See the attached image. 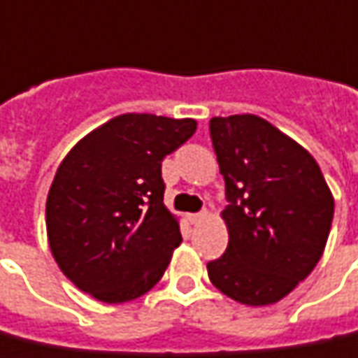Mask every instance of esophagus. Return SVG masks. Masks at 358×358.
<instances>
[{"label":"esophagus","instance_id":"1","mask_svg":"<svg viewBox=\"0 0 358 358\" xmlns=\"http://www.w3.org/2000/svg\"><path fill=\"white\" fill-rule=\"evenodd\" d=\"M205 217H207V211H201V213H189L187 215V221L192 222V224H196V222L203 221Z\"/></svg>","mask_w":358,"mask_h":358}]
</instances>
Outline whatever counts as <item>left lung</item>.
Here are the masks:
<instances>
[{"mask_svg":"<svg viewBox=\"0 0 358 358\" xmlns=\"http://www.w3.org/2000/svg\"><path fill=\"white\" fill-rule=\"evenodd\" d=\"M229 205V246L207 264L211 283L248 306L281 301L326 248L334 197L318 162L266 120H209Z\"/></svg>","mask_w":358,"mask_h":358,"instance_id":"left-lung-1","label":"left lung"}]
</instances>
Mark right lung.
Instances as JSON below:
<instances>
[{
	"label": "right lung",
	"instance_id": "obj_1",
	"mask_svg": "<svg viewBox=\"0 0 358 358\" xmlns=\"http://www.w3.org/2000/svg\"><path fill=\"white\" fill-rule=\"evenodd\" d=\"M194 131L192 118L122 114L67 153L50 187L46 229L57 266L75 287L118 304L161 281L182 242L162 201V159Z\"/></svg>",
	"mask_w": 358,
	"mask_h": 358
}]
</instances>
